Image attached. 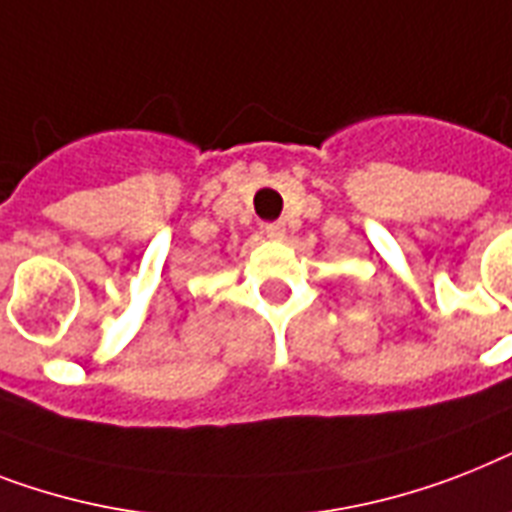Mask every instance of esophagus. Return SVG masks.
<instances>
[{
	"instance_id": "esophagus-1",
	"label": "esophagus",
	"mask_w": 512,
	"mask_h": 512,
	"mask_svg": "<svg viewBox=\"0 0 512 512\" xmlns=\"http://www.w3.org/2000/svg\"><path fill=\"white\" fill-rule=\"evenodd\" d=\"M263 231H265V236H268V239H276V242H278V239H284L286 226L281 223V220H276V223H265Z\"/></svg>"
}]
</instances>
